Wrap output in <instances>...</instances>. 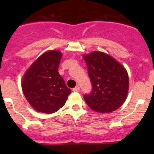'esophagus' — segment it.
Instances as JSON below:
<instances>
[{"label": "esophagus", "mask_w": 154, "mask_h": 154, "mask_svg": "<svg viewBox=\"0 0 154 154\" xmlns=\"http://www.w3.org/2000/svg\"><path fill=\"white\" fill-rule=\"evenodd\" d=\"M73 91H74V92H79V91H80V87L79 86L74 87V88H73Z\"/></svg>", "instance_id": "34e87169"}]
</instances>
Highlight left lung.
Masks as SVG:
<instances>
[{"instance_id":"obj_1","label":"left lung","mask_w":154,"mask_h":154,"mask_svg":"<svg viewBox=\"0 0 154 154\" xmlns=\"http://www.w3.org/2000/svg\"><path fill=\"white\" fill-rule=\"evenodd\" d=\"M92 85L83 97L88 106L101 113L115 111L125 103L129 89L127 71L117 60L105 53L93 51L83 56Z\"/></svg>"}]
</instances>
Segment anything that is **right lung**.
<instances>
[{
  "label": "right lung",
  "instance_id": "right-lung-1",
  "mask_svg": "<svg viewBox=\"0 0 154 154\" xmlns=\"http://www.w3.org/2000/svg\"><path fill=\"white\" fill-rule=\"evenodd\" d=\"M60 51H48L30 66L21 80L26 99L37 112L51 114L66 103L71 90L58 72Z\"/></svg>",
  "mask_w": 154,
  "mask_h": 154
}]
</instances>
